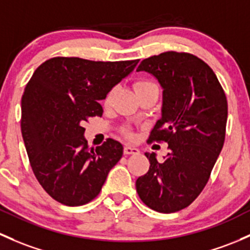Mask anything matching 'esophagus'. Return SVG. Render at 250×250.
I'll use <instances>...</instances> for the list:
<instances>
[{"mask_svg":"<svg viewBox=\"0 0 250 250\" xmlns=\"http://www.w3.org/2000/svg\"><path fill=\"white\" fill-rule=\"evenodd\" d=\"M123 153L128 154V156H129V154H138V153H140V151H139L138 148H135V147L125 145V149H123Z\"/></svg>","mask_w":250,"mask_h":250,"instance_id":"obj_1","label":"esophagus"}]
</instances>
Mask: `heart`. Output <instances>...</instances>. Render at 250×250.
I'll list each match as a JSON object with an SVG mask.
<instances>
[{
  "label": "heart",
  "instance_id": "obj_1",
  "mask_svg": "<svg viewBox=\"0 0 250 250\" xmlns=\"http://www.w3.org/2000/svg\"><path fill=\"white\" fill-rule=\"evenodd\" d=\"M153 86H156V83H153L152 81H149V80H146V79H139V80H136L135 83H134V88H135L136 93L140 91H143V90H146V88L153 87ZM114 93H115V90H111L109 93L106 94V97H105L104 104L106 105V106L107 105L111 104L112 98H114ZM122 132L125 136H128V138H133V133L129 128H125Z\"/></svg>",
  "mask_w": 250,
  "mask_h": 250
}]
</instances>
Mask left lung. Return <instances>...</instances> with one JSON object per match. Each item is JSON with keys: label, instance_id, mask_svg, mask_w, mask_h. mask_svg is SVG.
<instances>
[{"label": "left lung", "instance_id": "8db88e82", "mask_svg": "<svg viewBox=\"0 0 250 250\" xmlns=\"http://www.w3.org/2000/svg\"><path fill=\"white\" fill-rule=\"evenodd\" d=\"M136 70L151 73L162 85V118L148 141L169 145L162 163L145 153L151 165L136 180V191L149 208L172 213L188 207L208 182L224 145L227 96L212 68L188 52L154 55Z\"/></svg>", "mask_w": 250, "mask_h": 250}]
</instances>
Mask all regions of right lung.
Returning a JSON list of instances; mask_svg holds the SVG:
<instances>
[{
    "instance_id": "obj_1",
    "label": "right lung",
    "mask_w": 250,
    "mask_h": 250,
    "mask_svg": "<svg viewBox=\"0 0 250 250\" xmlns=\"http://www.w3.org/2000/svg\"><path fill=\"white\" fill-rule=\"evenodd\" d=\"M138 62L52 57L33 73L21 98V134L32 171L54 200L88 204L122 158L114 139L88 147L83 123L103 115L99 102Z\"/></svg>"
}]
</instances>
